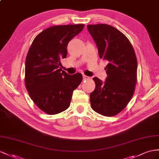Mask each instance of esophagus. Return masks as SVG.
I'll use <instances>...</instances> for the list:
<instances>
[{"instance_id":"obj_1","label":"esophagus","mask_w":159,"mask_h":159,"mask_svg":"<svg viewBox=\"0 0 159 159\" xmlns=\"http://www.w3.org/2000/svg\"><path fill=\"white\" fill-rule=\"evenodd\" d=\"M89 79H90V77H89L86 75H83V80H89Z\"/></svg>"}]
</instances>
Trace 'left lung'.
Returning a JSON list of instances; mask_svg holds the SVG:
<instances>
[{
	"label": "left lung",
	"instance_id": "8db88e82",
	"mask_svg": "<svg viewBox=\"0 0 159 159\" xmlns=\"http://www.w3.org/2000/svg\"><path fill=\"white\" fill-rule=\"evenodd\" d=\"M87 29L98 48L100 58L108 63L103 83L94 77L95 89L90 95L92 109L104 116L118 114L134 95L138 63L132 45L126 36L107 24L88 25Z\"/></svg>",
	"mask_w": 159,
	"mask_h": 159
}]
</instances>
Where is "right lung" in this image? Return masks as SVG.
Returning <instances> with one entry per match:
<instances>
[{
    "label": "right lung",
    "mask_w": 159,
    "mask_h": 159,
    "mask_svg": "<svg viewBox=\"0 0 159 159\" xmlns=\"http://www.w3.org/2000/svg\"><path fill=\"white\" fill-rule=\"evenodd\" d=\"M84 27V24H79L49 27L36 36L28 51L25 87L35 104L48 115L67 109L73 91L83 80L80 73L68 75L60 66V59L67 56L68 42Z\"/></svg>",
    "instance_id": "add662e5"
}]
</instances>
